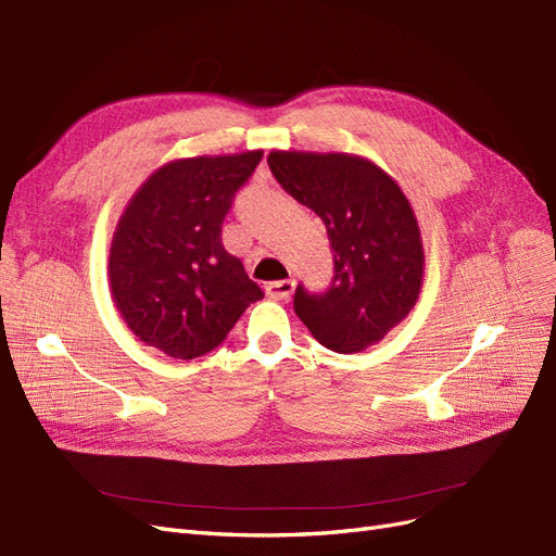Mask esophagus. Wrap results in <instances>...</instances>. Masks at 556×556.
<instances>
[{
  "mask_svg": "<svg viewBox=\"0 0 556 556\" xmlns=\"http://www.w3.org/2000/svg\"><path fill=\"white\" fill-rule=\"evenodd\" d=\"M295 291V281L293 279H281V281H270L265 286V293L273 300H291Z\"/></svg>",
  "mask_w": 556,
  "mask_h": 556,
  "instance_id": "34e87169",
  "label": "esophagus"
}]
</instances>
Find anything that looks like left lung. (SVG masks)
<instances>
[{"label": "left lung", "instance_id": "1", "mask_svg": "<svg viewBox=\"0 0 556 556\" xmlns=\"http://www.w3.org/2000/svg\"><path fill=\"white\" fill-rule=\"evenodd\" d=\"M277 182L326 224L334 279L320 295L298 286L293 307L320 344L361 353L416 307L425 249L402 187L374 161L349 152L273 150Z\"/></svg>", "mask_w": 556, "mask_h": 556}]
</instances>
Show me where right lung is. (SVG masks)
Listing matches in <instances>:
<instances>
[{"mask_svg":"<svg viewBox=\"0 0 556 556\" xmlns=\"http://www.w3.org/2000/svg\"><path fill=\"white\" fill-rule=\"evenodd\" d=\"M263 150L173 159L142 182L115 226L109 279L115 307L142 344L191 361L219 346L263 298L222 224Z\"/></svg>","mask_w":556,"mask_h":556,"instance_id":"add662e5","label":"right lung"}]
</instances>
